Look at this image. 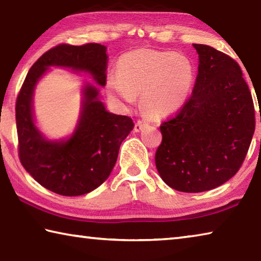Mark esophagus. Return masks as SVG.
<instances>
[{
	"label": "esophagus",
	"instance_id": "34e87169",
	"mask_svg": "<svg viewBox=\"0 0 261 261\" xmlns=\"http://www.w3.org/2000/svg\"><path fill=\"white\" fill-rule=\"evenodd\" d=\"M148 124L147 121H144V120H139L137 121L136 125H135V132H140L141 130L144 129L145 126H146Z\"/></svg>",
	"mask_w": 261,
	"mask_h": 261
}]
</instances>
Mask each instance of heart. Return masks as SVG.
I'll return each mask as SVG.
<instances>
[{
	"label": "heart",
	"mask_w": 261,
	"mask_h": 261,
	"mask_svg": "<svg viewBox=\"0 0 261 261\" xmlns=\"http://www.w3.org/2000/svg\"><path fill=\"white\" fill-rule=\"evenodd\" d=\"M194 78L196 70L188 56L138 49L118 60L117 72L107 76V90L126 105H132L140 95L147 113L163 117L183 107L191 94Z\"/></svg>",
	"instance_id": "heart-1"
}]
</instances>
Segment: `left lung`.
<instances>
[{
    "instance_id": "1",
    "label": "left lung",
    "mask_w": 261,
    "mask_h": 261,
    "mask_svg": "<svg viewBox=\"0 0 261 261\" xmlns=\"http://www.w3.org/2000/svg\"><path fill=\"white\" fill-rule=\"evenodd\" d=\"M199 64L192 94L160 126L159 175L182 192H204L240 169L254 132V107L240 65L207 45L193 43Z\"/></svg>"
}]
</instances>
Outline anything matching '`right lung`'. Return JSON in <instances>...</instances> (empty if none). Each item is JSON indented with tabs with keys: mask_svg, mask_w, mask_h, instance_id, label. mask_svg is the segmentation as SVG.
Returning <instances> with one entry per match:
<instances>
[{
	"mask_svg": "<svg viewBox=\"0 0 261 261\" xmlns=\"http://www.w3.org/2000/svg\"><path fill=\"white\" fill-rule=\"evenodd\" d=\"M53 67L88 74L106 85L107 47L100 43L60 45L46 51L31 67L16 102L19 159L25 170L50 191L82 196L99 188L116 163L122 141L134 129L130 117L109 113L95 84L82 86V103L71 135L48 138L37 125L33 98L38 83Z\"/></svg>",
	"mask_w": 261,
	"mask_h": 261,
	"instance_id": "right-lung-1",
	"label": "right lung"
}]
</instances>
